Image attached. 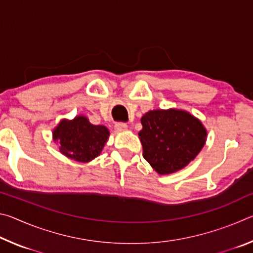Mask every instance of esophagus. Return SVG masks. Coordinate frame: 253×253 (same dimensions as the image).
<instances>
[{
  "label": "esophagus",
  "instance_id": "esophagus-1",
  "mask_svg": "<svg viewBox=\"0 0 253 253\" xmlns=\"http://www.w3.org/2000/svg\"><path fill=\"white\" fill-rule=\"evenodd\" d=\"M127 129V124L126 123H122V122H118L115 124V130L116 131H124Z\"/></svg>",
  "mask_w": 253,
  "mask_h": 253
}]
</instances>
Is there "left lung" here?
Instances as JSON below:
<instances>
[{
    "label": "left lung",
    "mask_w": 253,
    "mask_h": 253,
    "mask_svg": "<svg viewBox=\"0 0 253 253\" xmlns=\"http://www.w3.org/2000/svg\"><path fill=\"white\" fill-rule=\"evenodd\" d=\"M143 156L158 174H170L193 161L205 144L207 130L184 110H151L140 119Z\"/></svg>",
    "instance_id": "left-lung-1"
}]
</instances>
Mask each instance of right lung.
Returning <instances> with one entry per match:
<instances>
[{"mask_svg":"<svg viewBox=\"0 0 253 253\" xmlns=\"http://www.w3.org/2000/svg\"><path fill=\"white\" fill-rule=\"evenodd\" d=\"M109 131L102 125H92L84 116L62 121L53 130L60 152L77 162L87 163L99 155L108 139Z\"/></svg>","mask_w":253,"mask_h":253,"instance_id":"1","label":"right lung"}]
</instances>
